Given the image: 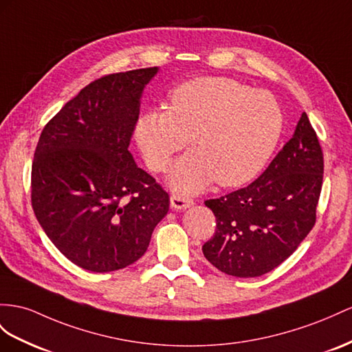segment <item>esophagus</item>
<instances>
[{"instance_id":"obj_1","label":"esophagus","mask_w":352,"mask_h":352,"mask_svg":"<svg viewBox=\"0 0 352 352\" xmlns=\"http://www.w3.org/2000/svg\"><path fill=\"white\" fill-rule=\"evenodd\" d=\"M192 204H193V201L188 199V197L179 196V195H173V196H170V206H173L174 210H186Z\"/></svg>"}]
</instances>
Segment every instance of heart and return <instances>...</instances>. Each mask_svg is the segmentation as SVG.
I'll use <instances>...</instances> for the list:
<instances>
[{"label":"heart","mask_w":352,"mask_h":352,"mask_svg":"<svg viewBox=\"0 0 352 352\" xmlns=\"http://www.w3.org/2000/svg\"><path fill=\"white\" fill-rule=\"evenodd\" d=\"M276 99L236 80L197 77L174 89L169 108L144 113L135 138L155 170H165L190 137L193 148L174 165L169 184L183 195L248 183L265 168L283 135Z\"/></svg>","instance_id":"heart-1"}]
</instances>
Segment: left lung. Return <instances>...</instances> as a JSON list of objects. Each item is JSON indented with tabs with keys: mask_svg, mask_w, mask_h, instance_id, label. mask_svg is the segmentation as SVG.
Instances as JSON below:
<instances>
[{
	"mask_svg": "<svg viewBox=\"0 0 352 352\" xmlns=\"http://www.w3.org/2000/svg\"><path fill=\"white\" fill-rule=\"evenodd\" d=\"M322 151L306 113L265 173L250 186L205 205L217 220L202 251L221 272L254 278L290 257L315 224Z\"/></svg>",
	"mask_w": 352,
	"mask_h": 352,
	"instance_id": "1",
	"label": "left lung"
}]
</instances>
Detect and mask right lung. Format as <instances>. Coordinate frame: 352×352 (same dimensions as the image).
I'll list each match as a JSON object with an SVG mask.
<instances>
[{"label": "right lung", "mask_w": 352, "mask_h": 352, "mask_svg": "<svg viewBox=\"0 0 352 352\" xmlns=\"http://www.w3.org/2000/svg\"><path fill=\"white\" fill-rule=\"evenodd\" d=\"M157 71L95 80L44 126L35 148V217L60 253L90 272L137 262L168 214V193L128 150L144 87Z\"/></svg>", "instance_id": "obj_1"}]
</instances>
